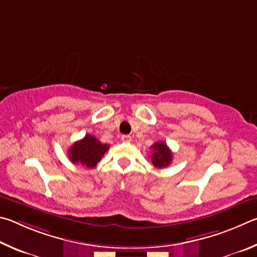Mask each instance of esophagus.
<instances>
[{
  "instance_id": "34e87169",
  "label": "esophagus",
  "mask_w": 257,
  "mask_h": 257,
  "mask_svg": "<svg viewBox=\"0 0 257 257\" xmlns=\"http://www.w3.org/2000/svg\"><path fill=\"white\" fill-rule=\"evenodd\" d=\"M120 140L123 141L124 143H130L132 141V138L130 137V136H121V138H120Z\"/></svg>"
}]
</instances>
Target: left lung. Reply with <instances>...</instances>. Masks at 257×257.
I'll list each match as a JSON object with an SVG mask.
<instances>
[{
	"mask_svg": "<svg viewBox=\"0 0 257 257\" xmlns=\"http://www.w3.org/2000/svg\"><path fill=\"white\" fill-rule=\"evenodd\" d=\"M154 150L151 155V161L156 168H164L170 165L173 160L172 150L164 142H156L151 146Z\"/></svg>",
	"mask_w": 257,
	"mask_h": 257,
	"instance_id": "1",
	"label": "left lung"
}]
</instances>
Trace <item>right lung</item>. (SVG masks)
<instances>
[{"label": "right lung", "mask_w": 257, "mask_h": 257, "mask_svg": "<svg viewBox=\"0 0 257 257\" xmlns=\"http://www.w3.org/2000/svg\"><path fill=\"white\" fill-rule=\"evenodd\" d=\"M108 149L109 146L103 145L90 134H85L82 140L74 142L70 148L69 158L73 164H81L88 168H93Z\"/></svg>", "instance_id": "right-lung-1"}]
</instances>
